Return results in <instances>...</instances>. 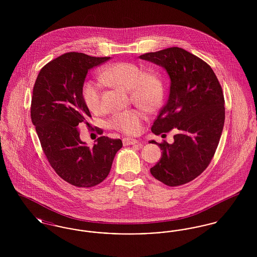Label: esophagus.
Listing matches in <instances>:
<instances>
[{
	"mask_svg": "<svg viewBox=\"0 0 257 257\" xmlns=\"http://www.w3.org/2000/svg\"><path fill=\"white\" fill-rule=\"evenodd\" d=\"M123 145L124 146H132V145H137L139 144V141L132 138H124L122 140Z\"/></svg>",
	"mask_w": 257,
	"mask_h": 257,
	"instance_id": "esophagus-1",
	"label": "esophagus"
}]
</instances>
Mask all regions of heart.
Returning <instances> with one entry per match:
<instances>
[{"label":"heart","mask_w":257,"mask_h":257,"mask_svg":"<svg viewBox=\"0 0 257 257\" xmlns=\"http://www.w3.org/2000/svg\"><path fill=\"white\" fill-rule=\"evenodd\" d=\"M101 78L112 86L130 90L131 98L136 104L148 110L159 106L164 94V81L157 71H145L134 62L118 61L108 65L101 73ZM82 96L86 107L97 113L102 110L101 86L92 81L83 85ZM145 114L138 110H128L114 113L109 125L124 134L140 133Z\"/></svg>","instance_id":"1"}]
</instances>
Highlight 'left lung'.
Wrapping results in <instances>:
<instances>
[{"label":"left lung","instance_id":"8db88e82","mask_svg":"<svg viewBox=\"0 0 257 257\" xmlns=\"http://www.w3.org/2000/svg\"><path fill=\"white\" fill-rule=\"evenodd\" d=\"M164 67L171 87L167 104L151 127L155 135L172 129L173 144L155 141L162 150L150 172L162 183L175 187L188 183L207 168L220 142L224 124V98L211 66L186 50L171 47L140 56Z\"/></svg>","mask_w":257,"mask_h":257}]
</instances>
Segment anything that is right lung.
I'll list each match as a JSON object with an SVG mask.
<instances>
[{
  "mask_svg": "<svg viewBox=\"0 0 257 257\" xmlns=\"http://www.w3.org/2000/svg\"><path fill=\"white\" fill-rule=\"evenodd\" d=\"M110 59L63 54L41 68L34 86L31 118L43 152L57 174L76 187L90 188L105 180L122 147L121 140L105 136L87 147L78 130L80 123L88 126L91 117L82 96L87 71Z\"/></svg>",
  "mask_w": 257,
  "mask_h": 257,
  "instance_id": "right-lung-1",
  "label": "right lung"
}]
</instances>
